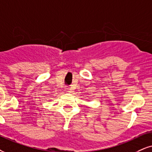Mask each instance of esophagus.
<instances>
[{
  "label": "esophagus",
  "instance_id": "1",
  "mask_svg": "<svg viewBox=\"0 0 152 152\" xmlns=\"http://www.w3.org/2000/svg\"><path fill=\"white\" fill-rule=\"evenodd\" d=\"M65 91H67V92H71L72 89H71V88H65Z\"/></svg>",
  "mask_w": 152,
  "mask_h": 152
}]
</instances>
